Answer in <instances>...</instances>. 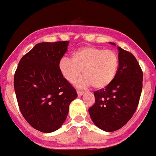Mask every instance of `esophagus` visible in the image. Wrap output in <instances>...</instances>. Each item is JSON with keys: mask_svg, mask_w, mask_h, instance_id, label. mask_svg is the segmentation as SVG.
I'll list each match as a JSON object with an SVG mask.
<instances>
[{"mask_svg": "<svg viewBox=\"0 0 156 156\" xmlns=\"http://www.w3.org/2000/svg\"><path fill=\"white\" fill-rule=\"evenodd\" d=\"M83 93H84V92H83V91H80V90H77V94H78V96H82Z\"/></svg>", "mask_w": 156, "mask_h": 156, "instance_id": "1", "label": "esophagus"}]
</instances>
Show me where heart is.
<instances>
[{
	"instance_id": "b5f03b06",
	"label": "heart",
	"mask_w": 156,
	"mask_h": 156,
	"mask_svg": "<svg viewBox=\"0 0 156 156\" xmlns=\"http://www.w3.org/2000/svg\"><path fill=\"white\" fill-rule=\"evenodd\" d=\"M119 69V57L112 50H105L94 46L79 48L72 55V60L62 58L59 69L69 83L80 79L81 71L85 83L95 89H103L112 83Z\"/></svg>"
}]
</instances>
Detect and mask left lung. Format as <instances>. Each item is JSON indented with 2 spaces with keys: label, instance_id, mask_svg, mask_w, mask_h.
Returning a JSON list of instances; mask_svg holds the SVG:
<instances>
[{
  "label": "left lung",
  "instance_id": "left-lung-1",
  "mask_svg": "<svg viewBox=\"0 0 156 156\" xmlns=\"http://www.w3.org/2000/svg\"><path fill=\"white\" fill-rule=\"evenodd\" d=\"M115 44L114 43H112ZM119 69L108 87L94 92L90 117L99 128L114 132L129 121L138 107L143 87V71L132 53L118 47Z\"/></svg>",
  "mask_w": 156,
  "mask_h": 156
}]
</instances>
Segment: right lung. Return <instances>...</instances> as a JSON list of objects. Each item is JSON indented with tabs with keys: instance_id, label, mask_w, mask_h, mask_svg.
<instances>
[{
	"instance_id": "add662e5",
	"label": "right lung",
	"mask_w": 156,
	"mask_h": 156,
	"mask_svg": "<svg viewBox=\"0 0 156 156\" xmlns=\"http://www.w3.org/2000/svg\"><path fill=\"white\" fill-rule=\"evenodd\" d=\"M69 41L43 42L22 56L14 75V89L20 112L33 128L41 132L59 129L69 105L77 96L59 69Z\"/></svg>"
}]
</instances>
